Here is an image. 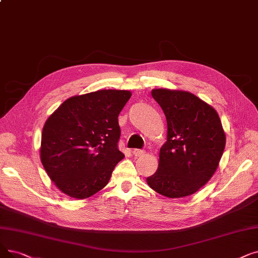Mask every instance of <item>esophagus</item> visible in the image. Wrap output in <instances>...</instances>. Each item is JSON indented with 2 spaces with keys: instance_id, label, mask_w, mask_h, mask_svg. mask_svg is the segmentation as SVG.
Returning <instances> with one entry per match:
<instances>
[{
  "instance_id": "34e87169",
  "label": "esophagus",
  "mask_w": 258,
  "mask_h": 258,
  "mask_svg": "<svg viewBox=\"0 0 258 258\" xmlns=\"http://www.w3.org/2000/svg\"><path fill=\"white\" fill-rule=\"evenodd\" d=\"M133 154L135 155L136 157H140V156H143L145 154V151L144 150H139V149H135L133 151Z\"/></svg>"
}]
</instances>
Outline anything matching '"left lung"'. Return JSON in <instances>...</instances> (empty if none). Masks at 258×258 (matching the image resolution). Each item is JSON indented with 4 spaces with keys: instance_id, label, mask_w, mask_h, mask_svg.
<instances>
[{
    "instance_id": "1",
    "label": "left lung",
    "mask_w": 258,
    "mask_h": 258,
    "mask_svg": "<svg viewBox=\"0 0 258 258\" xmlns=\"http://www.w3.org/2000/svg\"><path fill=\"white\" fill-rule=\"evenodd\" d=\"M166 118V141L156 173L147 178L160 195L181 198L196 193L215 173L226 145L216 110L195 95L153 89Z\"/></svg>"
}]
</instances>
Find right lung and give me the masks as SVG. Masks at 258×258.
<instances>
[{"instance_id": "obj_1", "label": "right lung", "mask_w": 258, "mask_h": 258, "mask_svg": "<svg viewBox=\"0 0 258 258\" xmlns=\"http://www.w3.org/2000/svg\"><path fill=\"white\" fill-rule=\"evenodd\" d=\"M128 91L103 89L67 99L47 119L41 140V161L66 195L91 197L108 182L123 159L118 149V116Z\"/></svg>"}]
</instances>
